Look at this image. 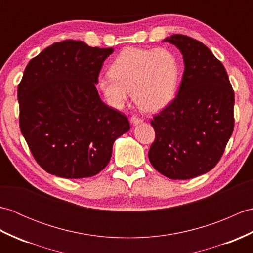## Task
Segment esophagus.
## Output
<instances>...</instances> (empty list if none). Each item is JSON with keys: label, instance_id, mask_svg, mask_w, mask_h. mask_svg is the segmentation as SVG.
<instances>
[{"label": "esophagus", "instance_id": "34e87169", "mask_svg": "<svg viewBox=\"0 0 253 253\" xmlns=\"http://www.w3.org/2000/svg\"><path fill=\"white\" fill-rule=\"evenodd\" d=\"M142 122H143L142 118L137 116V115H133V116H131V118H130V123L133 124V125H138V124H140V123H142Z\"/></svg>", "mask_w": 253, "mask_h": 253}]
</instances>
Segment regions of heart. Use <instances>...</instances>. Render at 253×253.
<instances>
[{"label": "heart", "mask_w": 253, "mask_h": 253, "mask_svg": "<svg viewBox=\"0 0 253 253\" xmlns=\"http://www.w3.org/2000/svg\"><path fill=\"white\" fill-rule=\"evenodd\" d=\"M110 76L98 80V89L111 106L120 109L132 92L139 109L159 112L175 98L180 66L173 51L165 47L124 49L110 66Z\"/></svg>", "instance_id": "b5f03b06"}]
</instances>
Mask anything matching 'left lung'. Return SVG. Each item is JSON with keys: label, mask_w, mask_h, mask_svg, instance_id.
<instances>
[{"label": "left lung", "mask_w": 253, "mask_h": 253, "mask_svg": "<svg viewBox=\"0 0 253 253\" xmlns=\"http://www.w3.org/2000/svg\"><path fill=\"white\" fill-rule=\"evenodd\" d=\"M180 50L185 71L178 94L151 120L149 160L170 179H190L215 166L232 136L235 93L226 69L202 42L166 38Z\"/></svg>", "instance_id": "1"}]
</instances>
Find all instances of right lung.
Segmentation results:
<instances>
[{"label": "right lung", "instance_id": "obj_1", "mask_svg": "<svg viewBox=\"0 0 253 253\" xmlns=\"http://www.w3.org/2000/svg\"><path fill=\"white\" fill-rule=\"evenodd\" d=\"M112 53L65 40L26 66L17 90L19 127L47 173L71 179L96 175L109 164L113 143L130 129L127 117L103 103L95 88Z\"/></svg>", "mask_w": 253, "mask_h": 253}]
</instances>
